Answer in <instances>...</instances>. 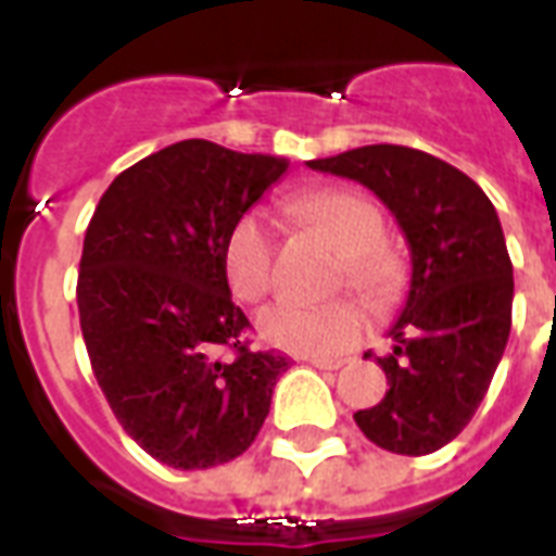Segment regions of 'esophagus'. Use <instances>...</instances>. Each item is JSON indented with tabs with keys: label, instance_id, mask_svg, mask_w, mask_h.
<instances>
[{
	"label": "esophagus",
	"instance_id": "esophagus-1",
	"mask_svg": "<svg viewBox=\"0 0 556 556\" xmlns=\"http://www.w3.org/2000/svg\"><path fill=\"white\" fill-rule=\"evenodd\" d=\"M302 362L314 364V367H319V370H340V367L346 364V358H319V355H305Z\"/></svg>",
	"mask_w": 556,
	"mask_h": 556
}]
</instances>
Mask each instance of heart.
I'll list each match as a JSON object with an SVG mask.
<instances>
[{"instance_id": "b5f03b06", "label": "heart", "mask_w": 556, "mask_h": 556, "mask_svg": "<svg viewBox=\"0 0 556 556\" xmlns=\"http://www.w3.org/2000/svg\"><path fill=\"white\" fill-rule=\"evenodd\" d=\"M305 228L334 245L340 254V283H352L372 305H394L406 287V263L382 239L384 216L370 198L350 189H317L290 201ZM225 278L239 302H261L275 287V239L257 213L237 218L225 239ZM370 323L358 299L328 305L278 302L257 317L261 334L295 355H340L364 338Z\"/></svg>"}]
</instances>
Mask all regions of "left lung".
<instances>
[{
    "mask_svg": "<svg viewBox=\"0 0 556 556\" xmlns=\"http://www.w3.org/2000/svg\"><path fill=\"white\" fill-rule=\"evenodd\" d=\"M307 165L367 186L406 233L412 287L388 331L394 352L376 358L391 388L379 406L355 412V424L391 453H435L480 408L513 326V263L497 213L468 174L403 144Z\"/></svg>",
    "mask_w": 556,
    "mask_h": 556,
    "instance_id": "1",
    "label": "left lung"
}]
</instances>
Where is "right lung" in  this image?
Returning <instances> with one entry per match:
<instances>
[{
	"instance_id": "add662e5",
	"label": "right lung",
	"mask_w": 556,
	"mask_h": 556,
	"mask_svg": "<svg viewBox=\"0 0 556 556\" xmlns=\"http://www.w3.org/2000/svg\"><path fill=\"white\" fill-rule=\"evenodd\" d=\"M287 165L177 141L117 174L85 230L76 302L97 384L129 439L180 471L242 456L290 367L249 350L225 278L230 228Z\"/></svg>"
}]
</instances>
